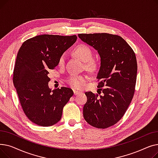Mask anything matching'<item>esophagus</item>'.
Masks as SVG:
<instances>
[{
  "instance_id": "34e87169",
  "label": "esophagus",
  "mask_w": 158,
  "mask_h": 158,
  "mask_svg": "<svg viewBox=\"0 0 158 158\" xmlns=\"http://www.w3.org/2000/svg\"><path fill=\"white\" fill-rule=\"evenodd\" d=\"M81 92H79V91H77V90H73V94L75 95H78V94H79Z\"/></svg>"
}]
</instances>
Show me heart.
Instances as JSON below:
<instances>
[{
	"instance_id": "1",
	"label": "heart",
	"mask_w": 158,
	"mask_h": 158,
	"mask_svg": "<svg viewBox=\"0 0 158 158\" xmlns=\"http://www.w3.org/2000/svg\"><path fill=\"white\" fill-rule=\"evenodd\" d=\"M73 53L82 61L85 63L87 69L94 70L97 68L98 63L96 61L92 59V51L88 46L83 44L79 45L74 48ZM64 63V56L62 55L60 57L59 61H58V64H59V66H63ZM87 77L85 76H71L67 79L66 82L72 88L81 89L84 86Z\"/></svg>"
}]
</instances>
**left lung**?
I'll return each instance as SVG.
<instances>
[{
    "label": "left lung",
    "instance_id": "8db88e82",
    "mask_svg": "<svg viewBox=\"0 0 158 158\" xmlns=\"http://www.w3.org/2000/svg\"><path fill=\"white\" fill-rule=\"evenodd\" d=\"M101 57L97 79L103 94L85 93V120L92 126L105 129L117 123L125 114L135 93L137 62L133 50L122 37L107 33L79 34Z\"/></svg>",
    "mask_w": 158,
    "mask_h": 158
}]
</instances>
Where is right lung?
I'll use <instances>...</instances> for the list:
<instances>
[{
    "label": "right lung",
    "mask_w": 158,
    "mask_h": 158,
    "mask_svg": "<svg viewBox=\"0 0 158 158\" xmlns=\"http://www.w3.org/2000/svg\"><path fill=\"white\" fill-rule=\"evenodd\" d=\"M77 38L76 35H39L24 41L19 49L13 84L25 114L38 126H51L59 122L63 107L73 94L66 87L52 90L48 75Z\"/></svg>",
    "instance_id": "right-lung-1"
}]
</instances>
